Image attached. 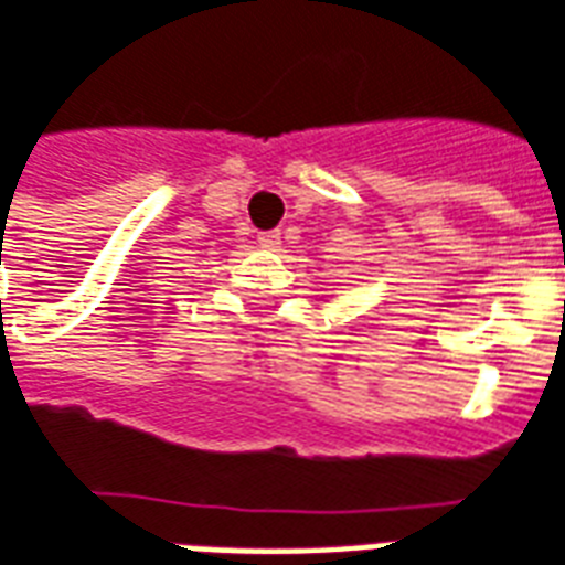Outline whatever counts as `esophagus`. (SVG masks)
I'll list each match as a JSON object with an SVG mask.
<instances>
[{
  "label": "esophagus",
  "instance_id": "34e87169",
  "mask_svg": "<svg viewBox=\"0 0 565 565\" xmlns=\"http://www.w3.org/2000/svg\"><path fill=\"white\" fill-rule=\"evenodd\" d=\"M279 228H270V232H258V247L277 249L279 247Z\"/></svg>",
  "mask_w": 565,
  "mask_h": 565
}]
</instances>
